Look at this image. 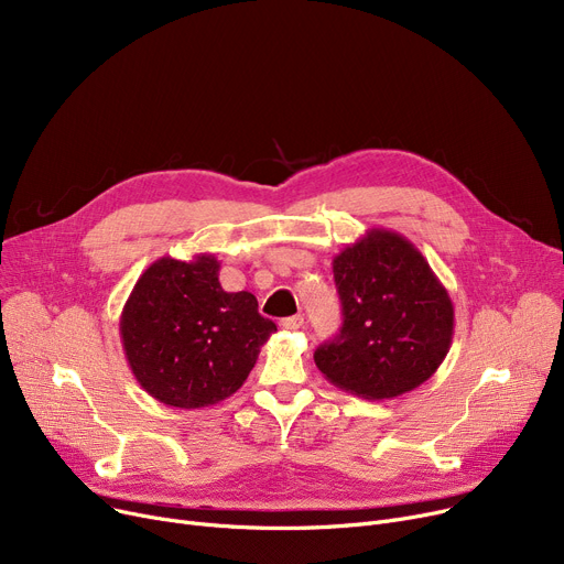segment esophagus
<instances>
[{"instance_id":"obj_1","label":"esophagus","mask_w":564,"mask_h":564,"mask_svg":"<svg viewBox=\"0 0 564 564\" xmlns=\"http://www.w3.org/2000/svg\"><path fill=\"white\" fill-rule=\"evenodd\" d=\"M281 327L288 329V332H297L304 327V317L302 315H290V317H283L281 319Z\"/></svg>"}]
</instances>
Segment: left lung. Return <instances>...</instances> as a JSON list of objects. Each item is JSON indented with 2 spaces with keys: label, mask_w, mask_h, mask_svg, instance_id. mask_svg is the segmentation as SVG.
Wrapping results in <instances>:
<instances>
[{
  "label": "left lung",
  "mask_w": 564,
  "mask_h": 564,
  "mask_svg": "<svg viewBox=\"0 0 564 564\" xmlns=\"http://www.w3.org/2000/svg\"><path fill=\"white\" fill-rule=\"evenodd\" d=\"M343 327L315 349L334 387L364 400L419 389L446 359L455 308L448 290L406 237L370 228L334 258Z\"/></svg>",
  "instance_id": "8db88e82"
}]
</instances>
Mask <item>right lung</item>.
<instances>
[{
	"mask_svg": "<svg viewBox=\"0 0 564 564\" xmlns=\"http://www.w3.org/2000/svg\"><path fill=\"white\" fill-rule=\"evenodd\" d=\"M213 253L164 256L134 283L121 313L126 359L155 400L200 409L247 381L276 324L258 313L251 292H226Z\"/></svg>",
	"mask_w": 564,
	"mask_h": 564,
	"instance_id": "right-lung-1",
	"label": "right lung"
}]
</instances>
